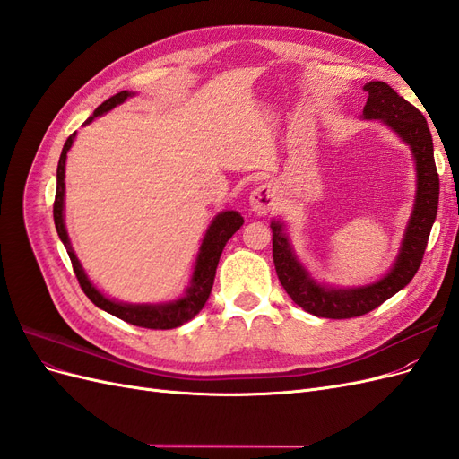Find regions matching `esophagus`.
Wrapping results in <instances>:
<instances>
[{
	"label": "esophagus",
	"mask_w": 459,
	"mask_h": 459,
	"mask_svg": "<svg viewBox=\"0 0 459 459\" xmlns=\"http://www.w3.org/2000/svg\"><path fill=\"white\" fill-rule=\"evenodd\" d=\"M277 204V191L272 184H262L251 193V208L258 216H266Z\"/></svg>",
	"instance_id": "obj_1"
}]
</instances>
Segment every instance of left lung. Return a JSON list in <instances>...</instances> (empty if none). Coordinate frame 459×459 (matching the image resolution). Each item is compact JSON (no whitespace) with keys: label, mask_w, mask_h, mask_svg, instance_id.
Returning <instances> with one entry per match:
<instances>
[{"label":"left lung","mask_w":459,"mask_h":459,"mask_svg":"<svg viewBox=\"0 0 459 459\" xmlns=\"http://www.w3.org/2000/svg\"><path fill=\"white\" fill-rule=\"evenodd\" d=\"M364 90L368 91L364 118L383 120L402 137V142L410 145L415 170H418V193H415L413 212L393 270L379 281L366 287L337 289L316 283L297 260L281 221H272V255L280 283L295 304L317 317L349 319L364 316L381 307L400 289H404L421 266L430 228L435 224L438 211L440 187L433 155V137H430L421 110L400 97L385 82H369Z\"/></svg>","instance_id":"left-lung-1"}]
</instances>
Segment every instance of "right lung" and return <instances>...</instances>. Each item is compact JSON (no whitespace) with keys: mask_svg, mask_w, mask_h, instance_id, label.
I'll use <instances>...</instances> for the list:
<instances>
[{"mask_svg":"<svg viewBox=\"0 0 459 459\" xmlns=\"http://www.w3.org/2000/svg\"><path fill=\"white\" fill-rule=\"evenodd\" d=\"M130 95H134V93L124 90L113 97H108L107 101H103L93 110V117H90L86 120V124L91 122L95 117H101V115L108 113L110 108H115L122 101H126ZM74 135H76V132L73 135H68V140L65 142L61 157H59L57 191H55V203H53V220H55V228H57L59 238H61L63 245L66 247V253H68V256H71L73 268H74V273L78 277V283H80L82 290H84L86 297L95 304L97 308L113 314L132 325L147 327V329H174V327L184 325L186 322H189V319H193L203 310L204 302L208 300V297H211L218 260L221 256V251H224L226 243L231 239V235L243 226V221H245L243 216L235 211H228V212H220L212 220V224L206 230L203 245L199 248V256L195 262V272H193L191 283L182 299H178L169 304H126V302L110 300L91 285L86 272L82 270L80 262L71 247V241H68L66 228H65V218H63L65 160H66L68 149H71V145L74 142Z\"/></svg>","mask_w":459,"mask_h":459,"instance_id":"obj_1","label":"right lung"}]
</instances>
